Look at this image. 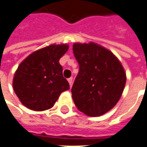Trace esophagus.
<instances>
[{"label":"esophagus","mask_w":147,"mask_h":147,"mask_svg":"<svg viewBox=\"0 0 147 147\" xmlns=\"http://www.w3.org/2000/svg\"><path fill=\"white\" fill-rule=\"evenodd\" d=\"M67 81H68V83H69V85L70 86H72L73 85V78L71 77V78H69V79H67Z\"/></svg>","instance_id":"obj_1"}]
</instances>
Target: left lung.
I'll return each mask as SVG.
<instances>
[{
  "label": "left lung",
  "instance_id": "8db88e82",
  "mask_svg": "<svg viewBox=\"0 0 147 147\" xmlns=\"http://www.w3.org/2000/svg\"><path fill=\"white\" fill-rule=\"evenodd\" d=\"M80 65L72 87L77 109L90 116L102 115L119 101L126 84V73L109 49L94 42L73 45Z\"/></svg>",
  "mask_w": 147,
  "mask_h": 147
}]
</instances>
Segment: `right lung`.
<instances>
[{
    "instance_id": "right-lung-1",
    "label": "right lung",
    "mask_w": 147,
    "mask_h": 147,
    "mask_svg": "<svg viewBox=\"0 0 147 147\" xmlns=\"http://www.w3.org/2000/svg\"><path fill=\"white\" fill-rule=\"evenodd\" d=\"M67 49V44H51L32 53L20 64L13 86L26 107L36 111L49 110L60 94L69 89L59 63Z\"/></svg>"
}]
</instances>
